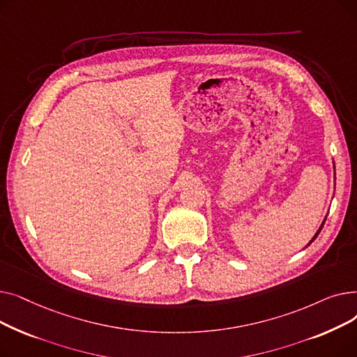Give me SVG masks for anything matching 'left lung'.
Segmentation results:
<instances>
[{
  "mask_svg": "<svg viewBox=\"0 0 357 357\" xmlns=\"http://www.w3.org/2000/svg\"><path fill=\"white\" fill-rule=\"evenodd\" d=\"M324 221H326V220H324ZM324 221H323V224H321V226H320V229H318V231H317V233H315V236H314V237H312V240H311V241H310V243H308V245H311V243H312V241H314V240H315V237H317V236H318V234H320V231H321V229H323V226H324Z\"/></svg>",
  "mask_w": 357,
  "mask_h": 357,
  "instance_id": "1",
  "label": "left lung"
}]
</instances>
